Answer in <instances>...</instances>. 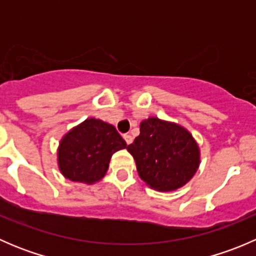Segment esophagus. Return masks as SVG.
<instances>
[{
    "mask_svg": "<svg viewBox=\"0 0 256 256\" xmlns=\"http://www.w3.org/2000/svg\"><path fill=\"white\" fill-rule=\"evenodd\" d=\"M124 140L126 141V144H130L131 142H132V136L128 135V134H126V135H124Z\"/></svg>",
    "mask_w": 256,
    "mask_h": 256,
    "instance_id": "esophagus-1",
    "label": "esophagus"
}]
</instances>
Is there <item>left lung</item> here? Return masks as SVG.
<instances>
[{"label": "left lung", "instance_id": "obj_1", "mask_svg": "<svg viewBox=\"0 0 256 256\" xmlns=\"http://www.w3.org/2000/svg\"><path fill=\"white\" fill-rule=\"evenodd\" d=\"M138 176L152 190L171 192L190 182L200 164V151L192 134L171 121L146 118L140 135L128 146Z\"/></svg>", "mask_w": 256, "mask_h": 256}]
</instances>
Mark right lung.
I'll return each mask as SVG.
<instances>
[{
    "label": "right lung",
    "instance_id": "right-lung-1",
    "mask_svg": "<svg viewBox=\"0 0 256 256\" xmlns=\"http://www.w3.org/2000/svg\"><path fill=\"white\" fill-rule=\"evenodd\" d=\"M126 147L125 140L112 125L99 118H86L59 142V171L74 182L94 184L109 170L112 154Z\"/></svg>",
    "mask_w": 256,
    "mask_h": 256
}]
</instances>
